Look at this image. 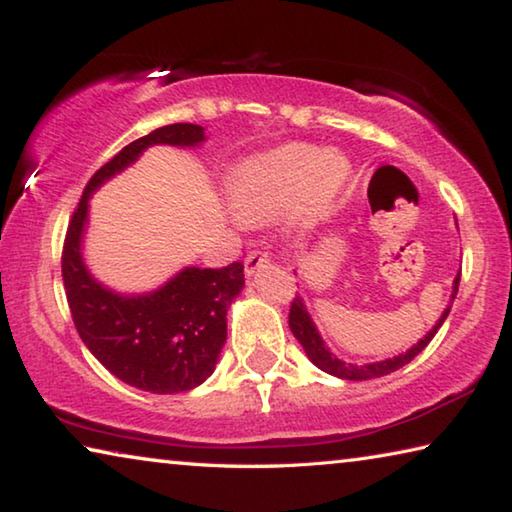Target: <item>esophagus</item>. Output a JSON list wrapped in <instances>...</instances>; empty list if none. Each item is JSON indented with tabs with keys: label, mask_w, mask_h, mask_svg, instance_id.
<instances>
[{
	"label": "esophagus",
	"mask_w": 512,
	"mask_h": 512,
	"mask_svg": "<svg viewBox=\"0 0 512 512\" xmlns=\"http://www.w3.org/2000/svg\"><path fill=\"white\" fill-rule=\"evenodd\" d=\"M268 264V255H264V253H250L248 257H246V262H244V273H246V277H253L259 268L262 266H266Z\"/></svg>",
	"instance_id": "1"
}]
</instances>
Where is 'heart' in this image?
<instances>
[{
	"label": "heart",
	"mask_w": 512,
	"mask_h": 512,
	"mask_svg": "<svg viewBox=\"0 0 512 512\" xmlns=\"http://www.w3.org/2000/svg\"><path fill=\"white\" fill-rule=\"evenodd\" d=\"M348 180V162L314 144L289 142L241 160L228 178L241 223H262L284 210L293 230H309L332 210Z\"/></svg>",
	"instance_id": "obj_1"
}]
</instances>
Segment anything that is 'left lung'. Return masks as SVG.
Segmentation results:
<instances>
[{"instance_id":"obj_1","label":"left lung","mask_w":512,"mask_h":512,"mask_svg":"<svg viewBox=\"0 0 512 512\" xmlns=\"http://www.w3.org/2000/svg\"><path fill=\"white\" fill-rule=\"evenodd\" d=\"M458 282H461V271H458V275L454 277L452 296H449L452 300H449V305L443 311V316H440L436 320V325H433L429 332L424 334V339H420L418 343L413 345V348H409V350L402 352V354H397V357H393V359L372 361V363H348V361H343V359L336 357V354L327 348V343L323 341V336H320L318 327L314 323V318H311L309 309L305 305V298H300V296H296V300H293V305H291L289 327H291L293 336H296V339H298V343L302 345V350H305L309 361L314 363L316 368L327 372V375H334V377L348 379V381H363V379L384 377V375H391V372H395V370H400L409 361H413L431 343V339H433V336H436L438 329L443 327L445 318L449 316V309H452V302H454L456 293H458Z\"/></svg>"}]
</instances>
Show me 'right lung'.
<instances>
[{
	"mask_svg": "<svg viewBox=\"0 0 512 512\" xmlns=\"http://www.w3.org/2000/svg\"><path fill=\"white\" fill-rule=\"evenodd\" d=\"M203 142V126L171 124L124 146L90 178L65 237L63 282L81 341L117 379L155 395L192 391L212 375L228 339L225 316L246 284L244 264L185 266L142 293L110 289L83 255L90 198L151 146L196 149Z\"/></svg>",
	"mask_w": 512,
	"mask_h": 512,
	"instance_id": "right-lung-1",
	"label": "right lung"
}]
</instances>
